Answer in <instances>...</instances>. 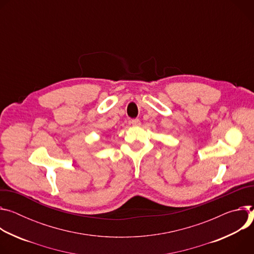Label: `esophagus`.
I'll return each instance as SVG.
<instances>
[{
	"label": "esophagus",
	"instance_id": "esophagus-1",
	"mask_svg": "<svg viewBox=\"0 0 254 254\" xmlns=\"http://www.w3.org/2000/svg\"><path fill=\"white\" fill-rule=\"evenodd\" d=\"M131 124H132L134 127H138V126L141 125V122H140L138 119H134V120L131 121Z\"/></svg>",
	"mask_w": 254,
	"mask_h": 254
}]
</instances>
